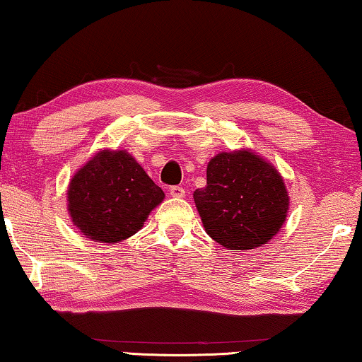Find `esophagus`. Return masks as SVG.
<instances>
[{
	"label": "esophagus",
	"mask_w": 362,
	"mask_h": 362,
	"mask_svg": "<svg viewBox=\"0 0 362 362\" xmlns=\"http://www.w3.org/2000/svg\"><path fill=\"white\" fill-rule=\"evenodd\" d=\"M169 193L174 198H183V197H185V188L180 187V185H174V187H170Z\"/></svg>",
	"instance_id": "esophagus-1"
}]
</instances>
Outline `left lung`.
Masks as SVG:
<instances>
[{
  "label": "left lung",
  "mask_w": 362,
  "mask_h": 362,
  "mask_svg": "<svg viewBox=\"0 0 362 362\" xmlns=\"http://www.w3.org/2000/svg\"><path fill=\"white\" fill-rule=\"evenodd\" d=\"M208 235L226 249L260 247L281 229L289 198L276 169L249 151L209 160L206 187L193 193Z\"/></svg>",
  "instance_id": "8db88e82"
}]
</instances>
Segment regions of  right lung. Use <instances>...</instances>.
<instances>
[{
  "mask_svg": "<svg viewBox=\"0 0 362 362\" xmlns=\"http://www.w3.org/2000/svg\"><path fill=\"white\" fill-rule=\"evenodd\" d=\"M164 199L160 187L127 151H100L68 188L73 223L89 239L117 244L143 228Z\"/></svg>",
  "mask_w": 362,
  "mask_h": 362,
  "instance_id": "obj_1",
  "label": "right lung"
}]
</instances>
